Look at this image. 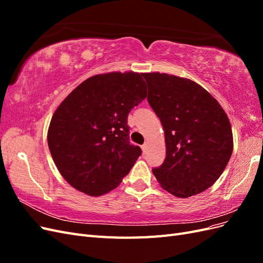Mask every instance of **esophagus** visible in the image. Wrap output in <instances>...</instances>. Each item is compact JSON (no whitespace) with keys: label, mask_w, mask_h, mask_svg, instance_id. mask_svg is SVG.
Here are the masks:
<instances>
[{"label":"esophagus","mask_w":263,"mask_h":263,"mask_svg":"<svg viewBox=\"0 0 263 263\" xmlns=\"http://www.w3.org/2000/svg\"><path fill=\"white\" fill-rule=\"evenodd\" d=\"M148 146H147V144H144V145H142L141 146V149H142V154H144V155H146V153H147V148Z\"/></svg>","instance_id":"obj_1"}]
</instances>
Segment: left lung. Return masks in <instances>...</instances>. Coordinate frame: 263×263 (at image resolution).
<instances>
[{"mask_svg": "<svg viewBox=\"0 0 263 263\" xmlns=\"http://www.w3.org/2000/svg\"><path fill=\"white\" fill-rule=\"evenodd\" d=\"M148 103L164 129L166 156L153 169L178 197L200 194L224 172L233 154V132L225 110L194 81L166 73H142Z\"/></svg>", "mask_w": 263, "mask_h": 263, "instance_id": "left-lung-1", "label": "left lung"}]
</instances>
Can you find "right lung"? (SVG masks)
I'll use <instances>...</instances> for the list:
<instances>
[{
	"mask_svg": "<svg viewBox=\"0 0 263 263\" xmlns=\"http://www.w3.org/2000/svg\"><path fill=\"white\" fill-rule=\"evenodd\" d=\"M137 72L86 79L55 109L48 147L61 176L80 192L103 195L119 185L141 155L129 142L127 117L147 97Z\"/></svg>",
	"mask_w": 263,
	"mask_h": 263,
	"instance_id": "obj_1",
	"label": "right lung"
}]
</instances>
